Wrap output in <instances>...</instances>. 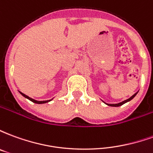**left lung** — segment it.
<instances>
[{"instance_id":"obj_1","label":"left lung","mask_w":153,"mask_h":153,"mask_svg":"<svg viewBox=\"0 0 153 153\" xmlns=\"http://www.w3.org/2000/svg\"><path fill=\"white\" fill-rule=\"evenodd\" d=\"M137 93H138V92H137V93H135L133 95V96L130 97H129V98H128V99L125 100V101H123V102H121L115 103V104H109V103H106V102H103V101H102V102H104V103H105V104H106L107 106H115V107H117V106H122L123 104H125V103L128 102H129V101H131V100L133 99V98H134V97L136 96V95H137Z\"/></svg>"}]
</instances>
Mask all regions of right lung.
Returning a JSON list of instances; mask_svg holds the SVG:
<instances>
[{
    "mask_svg": "<svg viewBox=\"0 0 153 153\" xmlns=\"http://www.w3.org/2000/svg\"><path fill=\"white\" fill-rule=\"evenodd\" d=\"M19 93H20V94H21V95L23 97H25V98H27V99L30 100L31 102H34V103H37V104H43V103L49 102H51V101L52 100V99H51V100H47V101H37V100L33 99V98H31V97H29L27 96V95H25V93H21V92H19Z\"/></svg>",
    "mask_w": 153,
    "mask_h": 153,
    "instance_id": "right-lung-1",
    "label": "right lung"
}]
</instances>
